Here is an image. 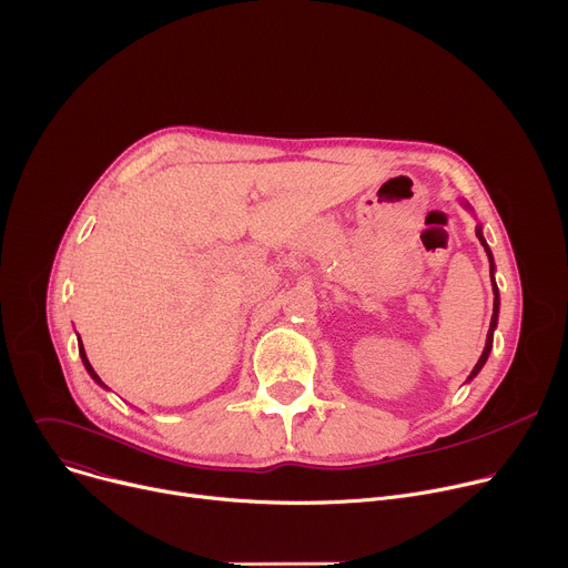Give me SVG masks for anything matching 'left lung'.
<instances>
[{"instance_id":"1","label":"left lung","mask_w":568,"mask_h":568,"mask_svg":"<svg viewBox=\"0 0 568 568\" xmlns=\"http://www.w3.org/2000/svg\"><path fill=\"white\" fill-rule=\"evenodd\" d=\"M462 205L466 207V210H470L473 212V207L466 203V201H462ZM477 239H479V243L484 245V250H486V256H488V263H490V283H493V294H495V301H493V318H490V327H488V334H486V345H484V352H481V356H479V361L475 363V367H473V372H470V376L466 382H473L475 376L479 374V369L484 367V363L488 361V354H490V349H493V334H495V327H497V318H499V290H497V283H495V261H493V252H490V247H488V243H486V239H484V232H481V225H477Z\"/></svg>"}]
</instances>
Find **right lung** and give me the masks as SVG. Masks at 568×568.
<instances>
[{
  "label": "right lung",
  "mask_w": 568,
  "mask_h": 568,
  "mask_svg": "<svg viewBox=\"0 0 568 568\" xmlns=\"http://www.w3.org/2000/svg\"><path fill=\"white\" fill-rule=\"evenodd\" d=\"M78 345H80V356H82V363H84V367H87V372L91 374V379L98 384V386H102L104 390H109L104 384H102V379H100V376L95 374V369L91 367V363H89V358H87V352H84V345H82V341H78Z\"/></svg>",
  "instance_id": "right-lung-1"
}]
</instances>
